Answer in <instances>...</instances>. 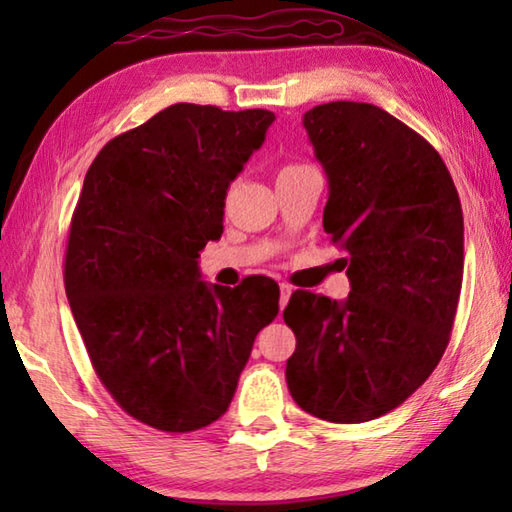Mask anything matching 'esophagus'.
<instances>
[{
  "instance_id": "esophagus-1",
  "label": "esophagus",
  "mask_w": 512,
  "mask_h": 512,
  "mask_svg": "<svg viewBox=\"0 0 512 512\" xmlns=\"http://www.w3.org/2000/svg\"><path fill=\"white\" fill-rule=\"evenodd\" d=\"M291 293H293V287H291V284L282 282V284H280V309L287 307V302H289V298H291Z\"/></svg>"
}]
</instances>
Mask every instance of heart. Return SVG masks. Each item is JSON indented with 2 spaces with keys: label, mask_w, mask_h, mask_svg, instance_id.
I'll list each match as a JSON object with an SVG mask.
<instances>
[{
  "label": "heart",
  "mask_w": 512,
  "mask_h": 512,
  "mask_svg": "<svg viewBox=\"0 0 512 512\" xmlns=\"http://www.w3.org/2000/svg\"><path fill=\"white\" fill-rule=\"evenodd\" d=\"M293 167H298V164H291V167H284V169H293ZM284 169H282V171H284Z\"/></svg>",
  "instance_id": "heart-1"
}]
</instances>
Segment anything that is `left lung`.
<instances>
[{
    "mask_svg": "<svg viewBox=\"0 0 512 512\" xmlns=\"http://www.w3.org/2000/svg\"><path fill=\"white\" fill-rule=\"evenodd\" d=\"M323 164V228L348 257L343 302L296 291L287 384L302 411L357 424L418 391L449 343L463 282V210L438 151L372 103L302 117Z\"/></svg>",
    "mask_w": 512,
    "mask_h": 512,
    "instance_id": "obj_1",
    "label": "left lung"
}]
</instances>
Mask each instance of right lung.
Returning a JSON list of instances; mask_svg holds the SVG:
<instances>
[{
	"mask_svg": "<svg viewBox=\"0 0 512 512\" xmlns=\"http://www.w3.org/2000/svg\"><path fill=\"white\" fill-rule=\"evenodd\" d=\"M271 110L173 103L117 135L85 173L65 253V291L92 368L135 420L187 433L228 411L280 287L201 280L225 194L266 140Z\"/></svg>",
	"mask_w": 512,
	"mask_h": 512,
	"instance_id": "1",
	"label": "right lung"
}]
</instances>
